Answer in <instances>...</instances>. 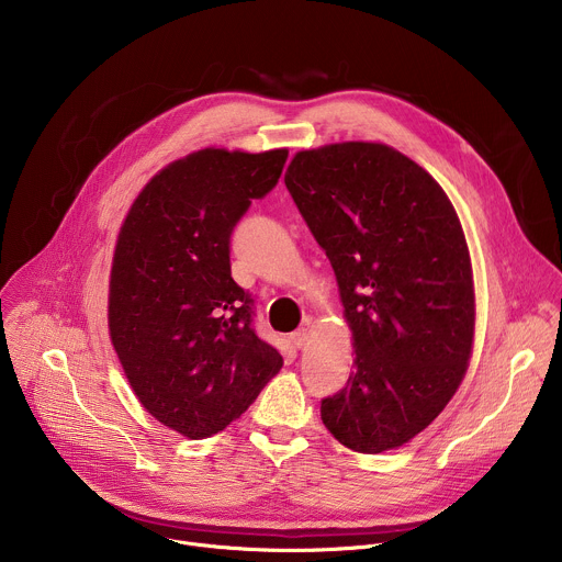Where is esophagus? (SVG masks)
Segmentation results:
<instances>
[{"label":"esophagus","instance_id":"obj_1","mask_svg":"<svg viewBox=\"0 0 562 562\" xmlns=\"http://www.w3.org/2000/svg\"><path fill=\"white\" fill-rule=\"evenodd\" d=\"M308 336H311V329H308V327H300L297 331H293V334H291V342H293V347L304 349V347H306V342H308Z\"/></svg>","mask_w":562,"mask_h":562}]
</instances>
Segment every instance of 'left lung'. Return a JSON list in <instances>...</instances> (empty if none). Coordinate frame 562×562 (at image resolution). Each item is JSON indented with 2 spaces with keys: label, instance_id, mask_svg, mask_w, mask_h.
Segmentation results:
<instances>
[{
  "label": "left lung",
  "instance_id": "1",
  "mask_svg": "<svg viewBox=\"0 0 562 562\" xmlns=\"http://www.w3.org/2000/svg\"><path fill=\"white\" fill-rule=\"evenodd\" d=\"M284 184L336 271L356 345V371L323 400V423L353 451L395 449L438 418L471 358L460 220L440 184L386 144L300 150Z\"/></svg>",
  "mask_w": 562,
  "mask_h": 562
}]
</instances>
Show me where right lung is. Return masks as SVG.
I'll return each instance as SVG.
<instances>
[{
    "label": "right lung",
    "instance_id": "obj_1",
    "mask_svg": "<svg viewBox=\"0 0 562 562\" xmlns=\"http://www.w3.org/2000/svg\"><path fill=\"white\" fill-rule=\"evenodd\" d=\"M286 148H204L159 171L115 245L109 331L144 409L209 438L243 416L282 356L254 329V297L231 278V233L280 180Z\"/></svg>",
    "mask_w": 562,
    "mask_h": 562
}]
</instances>
